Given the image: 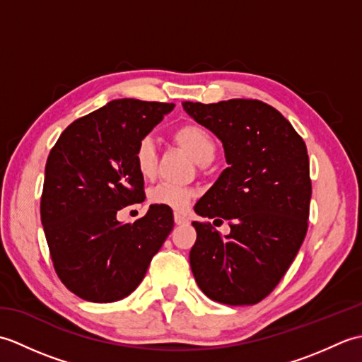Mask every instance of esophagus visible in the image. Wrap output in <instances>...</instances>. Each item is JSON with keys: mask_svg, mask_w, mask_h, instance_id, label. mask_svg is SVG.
I'll use <instances>...</instances> for the list:
<instances>
[{"mask_svg": "<svg viewBox=\"0 0 362 362\" xmlns=\"http://www.w3.org/2000/svg\"><path fill=\"white\" fill-rule=\"evenodd\" d=\"M174 222L177 226H185V224H188V219L185 216H182V214L175 213L174 214Z\"/></svg>", "mask_w": 362, "mask_h": 362, "instance_id": "esophagus-1", "label": "esophagus"}]
</instances>
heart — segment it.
Masks as SVG:
<instances>
[{
    "label": "heart",
    "mask_w": 362,
    "mask_h": 362,
    "mask_svg": "<svg viewBox=\"0 0 362 362\" xmlns=\"http://www.w3.org/2000/svg\"><path fill=\"white\" fill-rule=\"evenodd\" d=\"M173 140L185 149L197 163H209L216 152V140L209 129L197 122H185L173 130ZM134 163L136 171L144 179H152L157 173L158 152L151 136H143L134 148ZM196 196L194 189L173 185V183H158L152 187L148 199L152 205H160L174 211H185Z\"/></svg>",
    "instance_id": "b5f03b06"
}]
</instances>
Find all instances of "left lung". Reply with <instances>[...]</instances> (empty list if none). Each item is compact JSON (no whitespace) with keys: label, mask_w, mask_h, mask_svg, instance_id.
<instances>
[{"label":"left lung","mask_w":362,"mask_h":362,"mask_svg":"<svg viewBox=\"0 0 362 362\" xmlns=\"http://www.w3.org/2000/svg\"><path fill=\"white\" fill-rule=\"evenodd\" d=\"M183 109L219 138L228 163L194 211L227 219L230 233L194 221L191 271L214 302L255 305L280 283L308 232L306 144L279 110L258 99L185 101Z\"/></svg>","instance_id":"obj_1"}]
</instances>
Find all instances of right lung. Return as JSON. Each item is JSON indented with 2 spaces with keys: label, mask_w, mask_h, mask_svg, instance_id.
<instances>
[{
  "label": "right lung",
  "mask_w": 362,
  "mask_h": 362,
  "mask_svg": "<svg viewBox=\"0 0 362 362\" xmlns=\"http://www.w3.org/2000/svg\"><path fill=\"white\" fill-rule=\"evenodd\" d=\"M174 104L115 99L73 121L45 166L40 218L56 274L95 303L127 297L174 227L173 210L151 205L134 224L117 213L143 202L134 148Z\"/></svg>",
  "instance_id": "obj_1"
}]
</instances>
